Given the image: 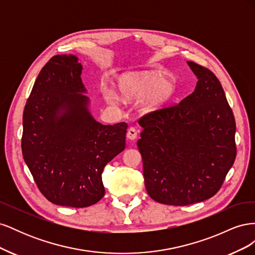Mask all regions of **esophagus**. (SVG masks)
Segmentation results:
<instances>
[{
	"instance_id": "1",
	"label": "esophagus",
	"mask_w": 255,
	"mask_h": 255,
	"mask_svg": "<svg viewBox=\"0 0 255 255\" xmlns=\"http://www.w3.org/2000/svg\"><path fill=\"white\" fill-rule=\"evenodd\" d=\"M127 137L128 138L129 140H134L137 138V129L135 128H129L128 129V133H127Z\"/></svg>"
}]
</instances>
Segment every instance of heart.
I'll use <instances>...</instances> for the list:
<instances>
[{
	"instance_id": "heart-1",
	"label": "heart",
	"mask_w": 255,
	"mask_h": 255,
	"mask_svg": "<svg viewBox=\"0 0 255 255\" xmlns=\"http://www.w3.org/2000/svg\"><path fill=\"white\" fill-rule=\"evenodd\" d=\"M118 91L120 96L127 100H138L145 97L146 109H154L171 97L174 84L170 80L158 79L155 75H127L119 81ZM104 97L110 103L116 101V95L111 90H105Z\"/></svg>"
}]
</instances>
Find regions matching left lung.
I'll list each match as a JSON object with an SVG mask.
<instances>
[{"label": "left lung", "instance_id": "1", "mask_svg": "<svg viewBox=\"0 0 255 255\" xmlns=\"http://www.w3.org/2000/svg\"><path fill=\"white\" fill-rule=\"evenodd\" d=\"M187 64L198 79L195 91L138 120L146 192L175 206L217 194L236 157L235 119L219 80L207 68Z\"/></svg>", "mask_w": 255, "mask_h": 255}]
</instances>
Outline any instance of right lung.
Masks as SVG:
<instances>
[{
    "label": "right lung",
    "instance_id": "obj_1",
    "mask_svg": "<svg viewBox=\"0 0 255 255\" xmlns=\"http://www.w3.org/2000/svg\"><path fill=\"white\" fill-rule=\"evenodd\" d=\"M81 73L76 56H53L23 112V158L41 194L61 206L99 202L103 169L126 148L128 125L103 126L92 118Z\"/></svg>",
    "mask_w": 255,
    "mask_h": 255
}]
</instances>
